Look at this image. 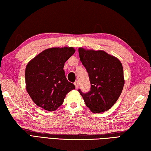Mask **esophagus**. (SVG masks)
Here are the masks:
<instances>
[{
  "mask_svg": "<svg viewBox=\"0 0 151 151\" xmlns=\"http://www.w3.org/2000/svg\"><path fill=\"white\" fill-rule=\"evenodd\" d=\"M74 84H75V88L77 89L78 88V81H76L75 82V83H74Z\"/></svg>",
  "mask_w": 151,
  "mask_h": 151,
  "instance_id": "esophagus-1",
  "label": "esophagus"
}]
</instances>
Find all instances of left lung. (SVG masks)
<instances>
[{
	"label": "left lung",
	"instance_id": "obj_1",
	"mask_svg": "<svg viewBox=\"0 0 151 151\" xmlns=\"http://www.w3.org/2000/svg\"><path fill=\"white\" fill-rule=\"evenodd\" d=\"M79 56L89 75L91 89H78L87 107L93 113L108 110L119 97L124 84L123 68L118 58L104 50L80 47Z\"/></svg>",
	"mask_w": 151,
	"mask_h": 151
}]
</instances>
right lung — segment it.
Segmentation results:
<instances>
[{
    "label": "right lung",
    "mask_w": 151,
    "mask_h": 151,
    "mask_svg": "<svg viewBox=\"0 0 151 151\" xmlns=\"http://www.w3.org/2000/svg\"><path fill=\"white\" fill-rule=\"evenodd\" d=\"M75 52L73 47H52L44 50L28 63L25 83L28 95L37 106L47 111L57 110L66 95L75 86L68 82L64 64Z\"/></svg>",
    "instance_id": "right-lung-1"
}]
</instances>
